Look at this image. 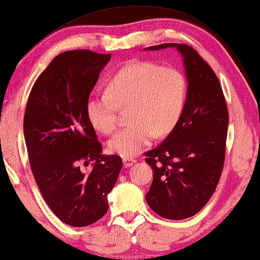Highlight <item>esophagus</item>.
<instances>
[{
    "label": "esophagus",
    "instance_id": "obj_1",
    "mask_svg": "<svg viewBox=\"0 0 260 260\" xmlns=\"http://www.w3.org/2000/svg\"><path fill=\"white\" fill-rule=\"evenodd\" d=\"M135 162H136V159H134V158H123V164H124L125 169L126 167L133 166Z\"/></svg>",
    "mask_w": 260,
    "mask_h": 260
}]
</instances>
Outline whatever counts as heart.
I'll return each instance as SVG.
<instances>
[{
  "label": "heart",
  "mask_w": 260,
  "mask_h": 260,
  "mask_svg": "<svg viewBox=\"0 0 260 260\" xmlns=\"http://www.w3.org/2000/svg\"><path fill=\"white\" fill-rule=\"evenodd\" d=\"M187 79L173 66L149 60L125 63L109 80L107 91H95L87 101V117L105 135L117 127L119 107L129 108V125L110 139L108 147L123 158H133L170 134L180 119L187 99Z\"/></svg>",
  "instance_id": "heart-1"
}]
</instances>
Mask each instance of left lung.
Returning a JSON list of instances; mask_svg holds the SVG:
<instances>
[{
    "mask_svg": "<svg viewBox=\"0 0 260 260\" xmlns=\"http://www.w3.org/2000/svg\"><path fill=\"white\" fill-rule=\"evenodd\" d=\"M177 47L188 79L178 124L161 144L147 151L153 181L146 202L159 216H194L213 197L224 166L229 113L221 83L208 62L187 44L166 43L149 50Z\"/></svg>",
    "mask_w": 260,
    "mask_h": 260,
    "instance_id": "1",
    "label": "left lung"
}]
</instances>
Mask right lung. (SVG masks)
<instances>
[{
  "instance_id": "right-lung-1",
  "label": "right lung",
  "mask_w": 260,
  "mask_h": 260,
  "mask_svg": "<svg viewBox=\"0 0 260 260\" xmlns=\"http://www.w3.org/2000/svg\"><path fill=\"white\" fill-rule=\"evenodd\" d=\"M109 54L73 50L57 55L36 80L24 113L27 155L44 200L72 226H87L108 210L107 197L122 170V158L102 155L87 117V101ZM95 161L83 172L81 165Z\"/></svg>"
}]
</instances>
